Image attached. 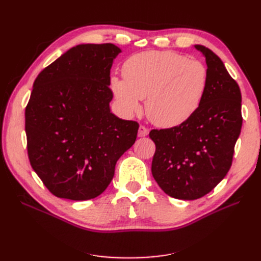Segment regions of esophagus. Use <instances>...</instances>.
<instances>
[{"instance_id": "1", "label": "esophagus", "mask_w": 261, "mask_h": 261, "mask_svg": "<svg viewBox=\"0 0 261 261\" xmlns=\"http://www.w3.org/2000/svg\"><path fill=\"white\" fill-rule=\"evenodd\" d=\"M148 134H149V129L147 127H145V126L140 125L139 129H138V136L139 137H146Z\"/></svg>"}]
</instances>
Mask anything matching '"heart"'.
Masks as SVG:
<instances>
[{
    "label": "heart",
    "instance_id": "obj_1",
    "mask_svg": "<svg viewBox=\"0 0 261 261\" xmlns=\"http://www.w3.org/2000/svg\"><path fill=\"white\" fill-rule=\"evenodd\" d=\"M124 78L112 76L110 89L121 111L130 116L146 101L149 120L172 127L188 121L200 108L208 88L207 67L172 51L133 55L123 66Z\"/></svg>",
    "mask_w": 261,
    "mask_h": 261
}]
</instances>
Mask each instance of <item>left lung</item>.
Returning <instances> with one entry per match:
<instances>
[{
	"instance_id": "left-lung-1",
	"label": "left lung",
	"mask_w": 261,
	"mask_h": 261,
	"mask_svg": "<svg viewBox=\"0 0 261 261\" xmlns=\"http://www.w3.org/2000/svg\"><path fill=\"white\" fill-rule=\"evenodd\" d=\"M195 48L206 58L208 72L200 108L185 123L149 134L155 144L153 178L165 194L183 200L201 198L225 177L243 123L238 83L216 53Z\"/></svg>"
}]
</instances>
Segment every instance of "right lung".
Wrapping results in <instances>:
<instances>
[{
    "label": "right lung",
    "instance_id": "1",
    "mask_svg": "<svg viewBox=\"0 0 261 261\" xmlns=\"http://www.w3.org/2000/svg\"><path fill=\"white\" fill-rule=\"evenodd\" d=\"M121 49L80 44L45 67L25 112L31 167L59 198L88 200L103 193L139 125L110 110V69Z\"/></svg>",
    "mask_w": 261,
    "mask_h": 261
}]
</instances>
